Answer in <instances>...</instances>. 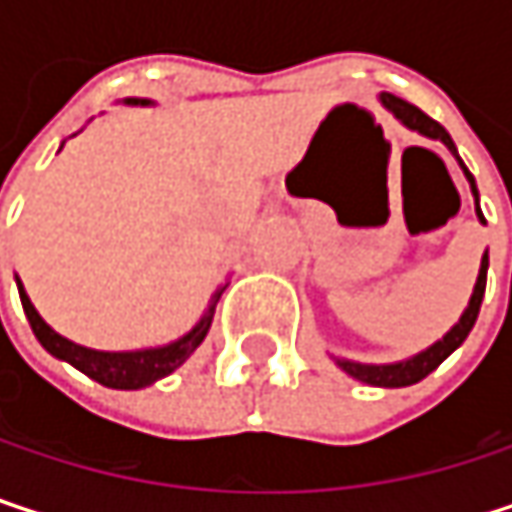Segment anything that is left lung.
<instances>
[{"instance_id": "obj_1", "label": "left lung", "mask_w": 512, "mask_h": 512, "mask_svg": "<svg viewBox=\"0 0 512 512\" xmlns=\"http://www.w3.org/2000/svg\"><path fill=\"white\" fill-rule=\"evenodd\" d=\"M379 100H382V106L403 124V127H409V130H415V133H421V136H427V139H436V142H442L451 154L457 156V145H454V139L448 136V130L439 124V121H433L430 115H424L418 106H412V103H406V100H400V97H394V94H379ZM460 159V156H457ZM462 165V159H460ZM462 171H465V177H468V183H471V195H474V201H477V186H474V177H471V171L462 165ZM477 219L480 222H486L483 219V213H480V204H477ZM486 269H489V255H483L480 260V272H477V284H474V293H471V299H468V308L462 311L460 323L442 338V341H436L433 347H427L424 353H418V356L406 358V361H394V364H361V361H347V358H335L338 361V367L344 370V373H350L353 379L358 382H367V385H376V388H403V385H415V382H421L424 376H430L445 358L451 356L457 347H460L462 341L468 338V332L474 329V320H477V314H480V302H483V290H486Z\"/></svg>"}]
</instances>
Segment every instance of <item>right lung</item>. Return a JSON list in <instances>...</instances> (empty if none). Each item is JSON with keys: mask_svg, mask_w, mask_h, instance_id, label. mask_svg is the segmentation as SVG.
<instances>
[{"mask_svg": "<svg viewBox=\"0 0 512 512\" xmlns=\"http://www.w3.org/2000/svg\"><path fill=\"white\" fill-rule=\"evenodd\" d=\"M127 103H136V106H151V100H127ZM17 287H20V302H23V311L32 323V332L35 338L41 341V347L50 353V356L61 358L67 364H73L76 370H82L85 376H91L94 382L106 385V388H121V391H136V388H145V385H154L156 379L168 376L171 370H177L186 358L192 356L201 341L207 338L210 332V323H213V311H216V302L222 296L225 287H219L204 311V317L198 320V326L192 332H186L183 338L165 344V347H151V350H133V353H103V350H88V347H79L67 338H61L58 332H52L50 326L44 323V317L35 311L32 299L26 296L20 278H17Z\"/></svg>", "mask_w": 512, "mask_h": 512, "instance_id": "right-lung-1", "label": "right lung"}]
</instances>
